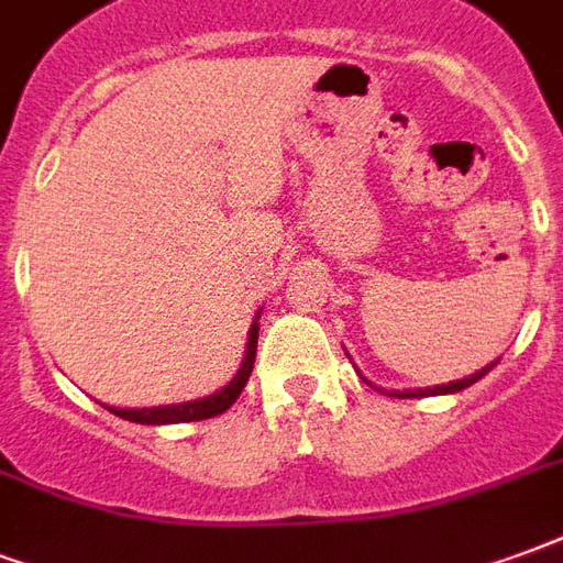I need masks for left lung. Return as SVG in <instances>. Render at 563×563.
Returning <instances> with one entry per match:
<instances>
[{"label": "left lung", "mask_w": 563, "mask_h": 563, "mask_svg": "<svg viewBox=\"0 0 563 563\" xmlns=\"http://www.w3.org/2000/svg\"><path fill=\"white\" fill-rule=\"evenodd\" d=\"M498 366V360L489 363V366H483L479 372H474L471 377H462V380H450V384H441V387H426V389H401V393H389L393 399H422V396H444V393H459V389L471 387V384H477L479 377L492 372V368ZM384 393V389H380Z\"/></svg>", "instance_id": "left-lung-1"}]
</instances>
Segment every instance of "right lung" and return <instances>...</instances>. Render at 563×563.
Returning a JSON list of instances; mask_svg holds the SVG:
<instances>
[{
  "instance_id": "obj_1",
  "label": "right lung",
  "mask_w": 563,
  "mask_h": 563,
  "mask_svg": "<svg viewBox=\"0 0 563 563\" xmlns=\"http://www.w3.org/2000/svg\"><path fill=\"white\" fill-rule=\"evenodd\" d=\"M261 318V314H257ZM254 354H257V321L249 330V344H245V356H242L240 372L233 375V380L219 393H212L207 399L195 401H179V405H162V408H110V413H117L122 420L143 422V426H164V422H197L209 420V417H219L231 408L233 401L240 399L245 380L252 375L254 368Z\"/></svg>"
}]
</instances>
